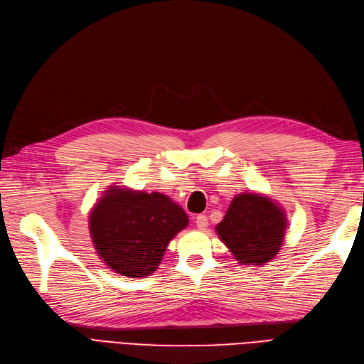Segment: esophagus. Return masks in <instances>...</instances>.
Here are the masks:
<instances>
[{"label": "esophagus", "instance_id": "obj_1", "mask_svg": "<svg viewBox=\"0 0 364 364\" xmlns=\"http://www.w3.org/2000/svg\"><path fill=\"white\" fill-rule=\"evenodd\" d=\"M195 223H196L198 230L204 231V230H207V226H208V219H207V216H204V214H198L196 219H195Z\"/></svg>", "mask_w": 364, "mask_h": 364}]
</instances>
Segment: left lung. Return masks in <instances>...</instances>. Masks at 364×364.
<instances>
[{"mask_svg": "<svg viewBox=\"0 0 364 364\" xmlns=\"http://www.w3.org/2000/svg\"><path fill=\"white\" fill-rule=\"evenodd\" d=\"M287 228L284 207L270 196L249 191L231 200L216 232L240 265L262 267L279 255Z\"/></svg>", "mask_w": 364, "mask_h": 364, "instance_id": "obj_1", "label": "left lung"}]
</instances>
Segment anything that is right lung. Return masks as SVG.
Wrapping results in <instances>:
<instances>
[{"instance_id": "right-lung-1", "label": "right lung", "mask_w": 364, "mask_h": 364, "mask_svg": "<svg viewBox=\"0 0 364 364\" xmlns=\"http://www.w3.org/2000/svg\"><path fill=\"white\" fill-rule=\"evenodd\" d=\"M189 225L186 211L160 192L109 186L90 211L88 228L99 258L127 277L153 274L169 241Z\"/></svg>"}]
</instances>
